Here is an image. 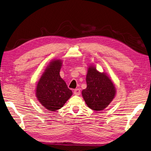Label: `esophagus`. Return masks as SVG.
Instances as JSON below:
<instances>
[{"label":"esophagus","mask_w":151,"mask_h":151,"mask_svg":"<svg viewBox=\"0 0 151 151\" xmlns=\"http://www.w3.org/2000/svg\"><path fill=\"white\" fill-rule=\"evenodd\" d=\"M80 93H81L80 90L78 89V88L75 89V90H74V94H75V95H80Z\"/></svg>","instance_id":"esophagus-1"}]
</instances>
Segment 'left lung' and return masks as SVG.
Masks as SVG:
<instances>
[{"instance_id":"1","label":"left lung","mask_w":151,"mask_h":151,"mask_svg":"<svg viewBox=\"0 0 151 151\" xmlns=\"http://www.w3.org/2000/svg\"><path fill=\"white\" fill-rule=\"evenodd\" d=\"M86 81L87 86L81 93L87 106L95 111L106 109L116 95L113 81L106 73L99 71L92 65L88 67Z\"/></svg>"}]
</instances>
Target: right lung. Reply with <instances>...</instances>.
Here are the masks:
<instances>
[{
    "instance_id": "add662e5",
    "label": "right lung",
    "mask_w": 151,
    "mask_h": 151,
    "mask_svg": "<svg viewBox=\"0 0 151 151\" xmlns=\"http://www.w3.org/2000/svg\"><path fill=\"white\" fill-rule=\"evenodd\" d=\"M62 66L61 60H52L36 85V98L47 110L55 111L60 109L73 95L72 91L68 88L66 82L60 76Z\"/></svg>"
}]
</instances>
